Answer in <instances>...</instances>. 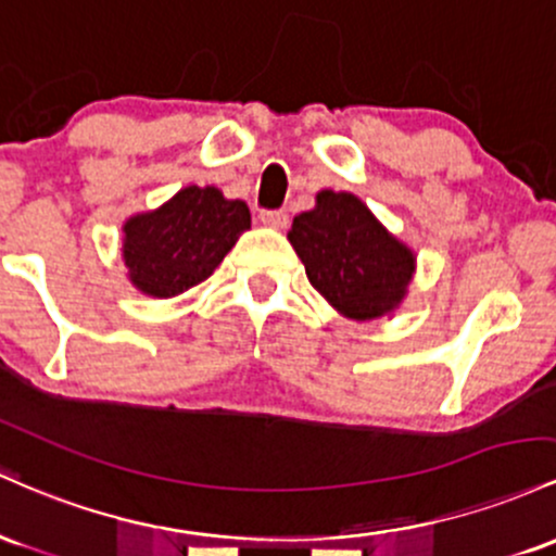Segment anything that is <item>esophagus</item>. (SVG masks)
<instances>
[{"instance_id":"34e87169","label":"esophagus","mask_w":556,"mask_h":556,"mask_svg":"<svg viewBox=\"0 0 556 556\" xmlns=\"http://www.w3.org/2000/svg\"><path fill=\"white\" fill-rule=\"evenodd\" d=\"M260 223L267 228H286L289 226V215L283 210H262L260 212Z\"/></svg>"}]
</instances>
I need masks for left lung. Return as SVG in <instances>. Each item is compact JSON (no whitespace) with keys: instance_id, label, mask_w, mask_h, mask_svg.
I'll return each mask as SVG.
<instances>
[{"instance_id":"left-lung-1","label":"left lung","mask_w":556,"mask_h":556,"mask_svg":"<svg viewBox=\"0 0 556 556\" xmlns=\"http://www.w3.org/2000/svg\"><path fill=\"white\" fill-rule=\"evenodd\" d=\"M289 241L317 294L349 320L394 315L413 283L417 257L352 191H317L294 217Z\"/></svg>"}]
</instances>
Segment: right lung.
<instances>
[{"mask_svg": "<svg viewBox=\"0 0 556 556\" xmlns=\"http://www.w3.org/2000/svg\"><path fill=\"white\" fill-rule=\"evenodd\" d=\"M252 228L247 202L215 186H186L157 210L123 223L128 280L152 299H170L207 280L239 236Z\"/></svg>", "mask_w": 556, "mask_h": 556, "instance_id": "right-lung-1", "label": "right lung"}]
</instances>
